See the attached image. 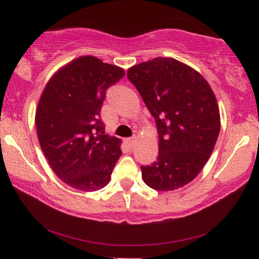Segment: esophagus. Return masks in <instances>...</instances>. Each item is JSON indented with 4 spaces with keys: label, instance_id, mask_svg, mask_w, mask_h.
Listing matches in <instances>:
<instances>
[{
    "label": "esophagus",
    "instance_id": "obj_1",
    "mask_svg": "<svg viewBox=\"0 0 259 259\" xmlns=\"http://www.w3.org/2000/svg\"><path fill=\"white\" fill-rule=\"evenodd\" d=\"M136 141H137V137H136V136H133V137L128 138V139L126 140V143L128 144V146H130V147H133V146H134V144H136Z\"/></svg>",
    "mask_w": 259,
    "mask_h": 259
}]
</instances>
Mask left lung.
<instances>
[{"mask_svg":"<svg viewBox=\"0 0 259 259\" xmlns=\"http://www.w3.org/2000/svg\"><path fill=\"white\" fill-rule=\"evenodd\" d=\"M127 77L155 120L157 161L141 166L146 185L172 191L196 178L210 158L221 130L217 100L207 81L171 58L133 66Z\"/></svg>","mask_w":259,"mask_h":259,"instance_id":"8db88e82","label":"left lung"}]
</instances>
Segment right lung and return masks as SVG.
Returning <instances> with one entry per match:
<instances>
[{"label":"right lung","mask_w":259,"mask_h":259,"mask_svg":"<svg viewBox=\"0 0 259 259\" xmlns=\"http://www.w3.org/2000/svg\"><path fill=\"white\" fill-rule=\"evenodd\" d=\"M125 75L120 67L81 56L55 73L37 105L35 123L48 164L67 185L93 192L109 183L121 155L120 139L105 133L106 92Z\"/></svg>","instance_id":"obj_1"}]
</instances>
